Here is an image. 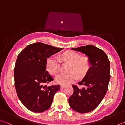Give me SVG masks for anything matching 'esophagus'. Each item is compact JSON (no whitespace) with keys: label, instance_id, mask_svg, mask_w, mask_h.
<instances>
[{"label":"esophagus","instance_id":"esophagus-1","mask_svg":"<svg viewBox=\"0 0 125 125\" xmlns=\"http://www.w3.org/2000/svg\"><path fill=\"white\" fill-rule=\"evenodd\" d=\"M66 87V86L65 85H61L60 86V88L61 89H63L64 88Z\"/></svg>","mask_w":125,"mask_h":125}]
</instances>
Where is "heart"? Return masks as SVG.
<instances>
[{
    "instance_id": "1",
    "label": "heart",
    "mask_w": 125,
    "mask_h": 125,
    "mask_svg": "<svg viewBox=\"0 0 125 125\" xmlns=\"http://www.w3.org/2000/svg\"><path fill=\"white\" fill-rule=\"evenodd\" d=\"M78 53L73 51H67L60 56L52 55L47 58L46 63V70L50 74L55 75L59 73L61 61L70 63L68 74L57 76L55 81L58 83L66 85L77 80L78 76H83L87 72L90 68V62L87 58H80Z\"/></svg>"
}]
</instances>
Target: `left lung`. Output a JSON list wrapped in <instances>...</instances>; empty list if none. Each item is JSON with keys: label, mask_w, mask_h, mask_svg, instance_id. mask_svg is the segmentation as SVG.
<instances>
[{"label": "left lung", "mask_w": 125, "mask_h": 125, "mask_svg": "<svg viewBox=\"0 0 125 125\" xmlns=\"http://www.w3.org/2000/svg\"><path fill=\"white\" fill-rule=\"evenodd\" d=\"M72 49L87 55L91 66L85 77L78 83L84 87L79 88L72 85L73 93L68 102L71 107L77 112L88 113L97 107L107 91L111 78L110 62L106 53L93 45Z\"/></svg>", "instance_id": "1"}]
</instances>
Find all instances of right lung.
Listing matches in <instances>:
<instances>
[{
	"instance_id": "obj_1",
	"label": "right lung",
	"mask_w": 125,
	"mask_h": 125,
	"mask_svg": "<svg viewBox=\"0 0 125 125\" xmlns=\"http://www.w3.org/2000/svg\"><path fill=\"white\" fill-rule=\"evenodd\" d=\"M62 50L42 42L30 44L18 56L14 68L17 95L25 107L35 113L49 108L59 85L47 86L53 78L46 71L47 58Z\"/></svg>"
}]
</instances>
